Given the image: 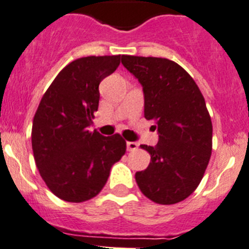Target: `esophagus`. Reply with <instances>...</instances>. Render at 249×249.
I'll return each instance as SVG.
<instances>
[{
	"instance_id": "obj_1",
	"label": "esophagus",
	"mask_w": 249,
	"mask_h": 249,
	"mask_svg": "<svg viewBox=\"0 0 249 249\" xmlns=\"http://www.w3.org/2000/svg\"><path fill=\"white\" fill-rule=\"evenodd\" d=\"M126 148H127V151H135V150H138V148H139V143L134 142V141H127Z\"/></svg>"
}]
</instances>
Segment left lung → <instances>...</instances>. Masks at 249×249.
<instances>
[{
  "label": "left lung",
  "mask_w": 249,
  "mask_h": 249,
  "mask_svg": "<svg viewBox=\"0 0 249 249\" xmlns=\"http://www.w3.org/2000/svg\"><path fill=\"white\" fill-rule=\"evenodd\" d=\"M122 64L142 85L145 118L159 132L155 147L135 179L146 198L162 205L184 200L198 188L210 161L213 124L205 99L192 76L163 57L123 55Z\"/></svg>",
  "instance_id": "1"
}]
</instances>
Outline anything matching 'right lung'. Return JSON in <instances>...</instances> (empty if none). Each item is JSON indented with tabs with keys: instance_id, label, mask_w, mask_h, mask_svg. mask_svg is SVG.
Returning a JSON list of instances; mask_svg holds the SVG:
<instances>
[{
	"instance_id": "1",
	"label": "right lung",
	"mask_w": 249,
	"mask_h": 249,
	"mask_svg": "<svg viewBox=\"0 0 249 249\" xmlns=\"http://www.w3.org/2000/svg\"><path fill=\"white\" fill-rule=\"evenodd\" d=\"M120 55L87 56L70 62L39 103L32 127V147L41 178L51 193L69 203L99 194L110 168L124 156L126 142L88 126L98 110L99 83L120 64Z\"/></svg>"
}]
</instances>
